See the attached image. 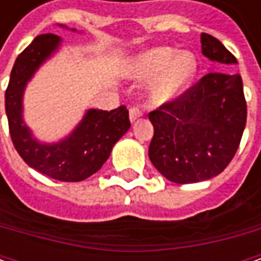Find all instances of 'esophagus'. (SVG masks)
Segmentation results:
<instances>
[{"instance_id":"34e87169","label":"esophagus","mask_w":261,"mask_h":261,"mask_svg":"<svg viewBox=\"0 0 261 261\" xmlns=\"http://www.w3.org/2000/svg\"><path fill=\"white\" fill-rule=\"evenodd\" d=\"M141 116H142V110H141L139 107L134 106V107H130V109H129V117H130V122H135L136 119H139Z\"/></svg>"}]
</instances>
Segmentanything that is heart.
<instances>
[{
  "label": "heart",
  "mask_w": 261,
  "mask_h": 261,
  "mask_svg": "<svg viewBox=\"0 0 261 261\" xmlns=\"http://www.w3.org/2000/svg\"><path fill=\"white\" fill-rule=\"evenodd\" d=\"M196 58L193 54L181 50L175 54L171 47H154L136 59L135 75L142 80L156 76L151 87L152 100L164 103L183 93L195 76Z\"/></svg>",
  "instance_id": "obj_1"
}]
</instances>
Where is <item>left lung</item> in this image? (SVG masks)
<instances>
[{
  "label": "left lung",
  "mask_w": 261,
  "mask_h": 261,
  "mask_svg": "<svg viewBox=\"0 0 261 261\" xmlns=\"http://www.w3.org/2000/svg\"><path fill=\"white\" fill-rule=\"evenodd\" d=\"M200 42L211 61L237 64L216 37L202 33ZM148 117L154 126L148 154L161 174L180 185L212 178L234 158L246 127L243 80L238 74L211 72Z\"/></svg>",
  "instance_id": "left-lung-1"
}]
</instances>
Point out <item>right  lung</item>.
<instances>
[{"label":"right lung","instance_id":"1","mask_svg":"<svg viewBox=\"0 0 261 261\" xmlns=\"http://www.w3.org/2000/svg\"><path fill=\"white\" fill-rule=\"evenodd\" d=\"M59 43V36L40 35L17 56L5 90V113L11 141L27 166L59 181H81L101 168L113 145L127 132L129 112L126 106L110 112L90 109L75 130L59 144L37 142L21 117L23 91L36 69Z\"/></svg>","mask_w":261,"mask_h":261}]
</instances>
